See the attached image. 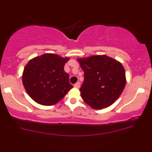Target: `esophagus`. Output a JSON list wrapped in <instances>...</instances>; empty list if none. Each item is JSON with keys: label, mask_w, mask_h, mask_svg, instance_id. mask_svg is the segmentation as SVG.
<instances>
[{"label": "esophagus", "mask_w": 152, "mask_h": 152, "mask_svg": "<svg viewBox=\"0 0 152 152\" xmlns=\"http://www.w3.org/2000/svg\"><path fill=\"white\" fill-rule=\"evenodd\" d=\"M74 87L76 88H80V83H79V82H78V83H75L74 84Z\"/></svg>", "instance_id": "34e87169"}]
</instances>
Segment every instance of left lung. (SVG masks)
<instances>
[{
    "mask_svg": "<svg viewBox=\"0 0 152 152\" xmlns=\"http://www.w3.org/2000/svg\"><path fill=\"white\" fill-rule=\"evenodd\" d=\"M78 61L84 72V81L80 88L84 101L96 110L115 103L126 84L122 64L106 55L78 58Z\"/></svg>",
    "mask_w": 152,
    "mask_h": 152,
    "instance_id": "obj_1",
    "label": "left lung"
}]
</instances>
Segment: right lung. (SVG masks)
Wrapping results in <instances>:
<instances>
[{
  "label": "right lung",
  "mask_w": 152,
  "mask_h": 152,
  "mask_svg": "<svg viewBox=\"0 0 152 152\" xmlns=\"http://www.w3.org/2000/svg\"><path fill=\"white\" fill-rule=\"evenodd\" d=\"M69 58L45 54L29 61L24 69L23 83L32 100L42 105H53L73 88L64 69Z\"/></svg>",
  "instance_id": "1"
}]
</instances>
